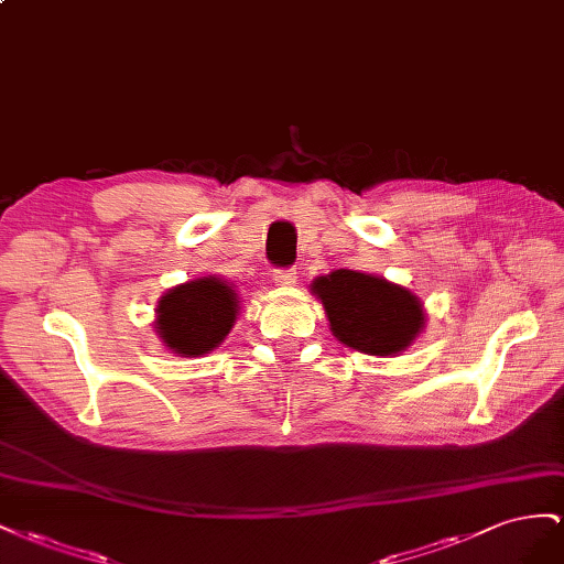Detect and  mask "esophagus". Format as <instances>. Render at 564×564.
<instances>
[{
	"mask_svg": "<svg viewBox=\"0 0 564 564\" xmlns=\"http://www.w3.org/2000/svg\"><path fill=\"white\" fill-rule=\"evenodd\" d=\"M273 283L281 288H291L297 283V271L295 269H276L273 271Z\"/></svg>",
	"mask_w": 564,
	"mask_h": 564,
	"instance_id": "1",
	"label": "esophagus"
}]
</instances>
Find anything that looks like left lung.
Here are the masks:
<instances>
[{"label": "left lung", "instance_id": "8db88e82", "mask_svg": "<svg viewBox=\"0 0 564 564\" xmlns=\"http://www.w3.org/2000/svg\"><path fill=\"white\" fill-rule=\"evenodd\" d=\"M312 293L324 304L337 340L371 357L404 351L425 328L421 300L373 273L337 269L314 279Z\"/></svg>", "mask_w": 564, "mask_h": 564}]
</instances>
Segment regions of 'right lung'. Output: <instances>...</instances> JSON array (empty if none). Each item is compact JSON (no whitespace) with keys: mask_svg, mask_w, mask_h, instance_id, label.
Listing matches in <instances>:
<instances>
[{"mask_svg":"<svg viewBox=\"0 0 564 564\" xmlns=\"http://www.w3.org/2000/svg\"><path fill=\"white\" fill-rule=\"evenodd\" d=\"M238 293L219 276L172 288L155 307V330L180 357H203L221 345L236 324Z\"/></svg>","mask_w":564,"mask_h":564,"instance_id":"add662e5","label":"right lung"}]
</instances>
